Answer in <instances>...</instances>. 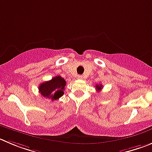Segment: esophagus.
<instances>
[{"mask_svg": "<svg viewBox=\"0 0 152 152\" xmlns=\"http://www.w3.org/2000/svg\"><path fill=\"white\" fill-rule=\"evenodd\" d=\"M83 75H78L77 76V79H83Z\"/></svg>", "mask_w": 152, "mask_h": 152, "instance_id": "esophagus-1", "label": "esophagus"}]
</instances>
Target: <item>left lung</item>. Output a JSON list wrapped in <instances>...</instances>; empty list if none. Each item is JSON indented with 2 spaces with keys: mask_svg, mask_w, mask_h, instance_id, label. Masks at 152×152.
Instances as JSON below:
<instances>
[{
  "mask_svg": "<svg viewBox=\"0 0 152 152\" xmlns=\"http://www.w3.org/2000/svg\"><path fill=\"white\" fill-rule=\"evenodd\" d=\"M103 88V86H102V84H97L96 86H95V89H96L97 92H100L101 90H102V89Z\"/></svg>",
  "mask_w": 152,
  "mask_h": 152,
  "instance_id": "left-lung-1",
  "label": "left lung"
}]
</instances>
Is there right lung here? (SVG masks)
I'll return each instance as SVG.
<instances>
[{
	"instance_id": "obj_1",
	"label": "right lung",
	"mask_w": 152,
	"mask_h": 152,
	"mask_svg": "<svg viewBox=\"0 0 152 152\" xmlns=\"http://www.w3.org/2000/svg\"><path fill=\"white\" fill-rule=\"evenodd\" d=\"M66 80L58 75L51 80L41 83L39 86V92L42 95L50 101H54L63 96L66 86Z\"/></svg>"
}]
</instances>
